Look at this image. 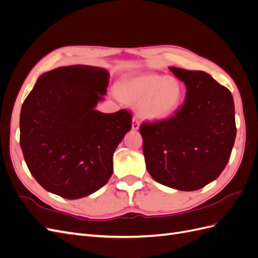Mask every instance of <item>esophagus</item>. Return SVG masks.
Segmentation results:
<instances>
[{
    "label": "esophagus",
    "instance_id": "obj_1",
    "mask_svg": "<svg viewBox=\"0 0 258 258\" xmlns=\"http://www.w3.org/2000/svg\"><path fill=\"white\" fill-rule=\"evenodd\" d=\"M139 128H140V120L138 119V117H134V119H132V129L139 130Z\"/></svg>",
    "mask_w": 258,
    "mask_h": 258
}]
</instances>
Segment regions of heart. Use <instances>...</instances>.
Returning a JSON list of instances; mask_svg holds the SVG:
<instances>
[{
  "label": "heart",
  "mask_w": 258,
  "mask_h": 258,
  "mask_svg": "<svg viewBox=\"0 0 258 258\" xmlns=\"http://www.w3.org/2000/svg\"><path fill=\"white\" fill-rule=\"evenodd\" d=\"M129 102L137 103L139 114L150 120H163L172 116L184 100L182 83L173 76L143 74L124 81L120 92Z\"/></svg>",
  "instance_id": "obj_1"
}]
</instances>
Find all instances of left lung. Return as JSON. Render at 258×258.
I'll return each instance as SVG.
<instances>
[{"label":"left lung","instance_id":"left-lung-1","mask_svg":"<svg viewBox=\"0 0 258 258\" xmlns=\"http://www.w3.org/2000/svg\"><path fill=\"white\" fill-rule=\"evenodd\" d=\"M186 86L183 106L167 120L140 127L148 173L162 185L191 191L216 179L236 139L230 91L202 71L170 67Z\"/></svg>","mask_w":258,"mask_h":258}]
</instances>
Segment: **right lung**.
I'll return each mask as SVG.
<instances>
[{
  "label": "right lung",
  "instance_id": "right-lung-1",
  "mask_svg": "<svg viewBox=\"0 0 258 258\" xmlns=\"http://www.w3.org/2000/svg\"><path fill=\"white\" fill-rule=\"evenodd\" d=\"M107 70L60 67L42 74L20 113V146L43 188L79 199L103 187L113 174V154L131 129L132 115L96 110L108 85Z\"/></svg>",
  "mask_w": 258,
  "mask_h": 258
}]
</instances>
